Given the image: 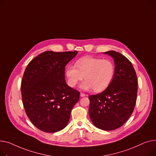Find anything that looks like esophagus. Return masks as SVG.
Returning <instances> with one entry per match:
<instances>
[{"instance_id": "1", "label": "esophagus", "mask_w": 156, "mask_h": 156, "mask_svg": "<svg viewBox=\"0 0 156 156\" xmlns=\"http://www.w3.org/2000/svg\"><path fill=\"white\" fill-rule=\"evenodd\" d=\"M80 97H84L86 96V94L84 93H80Z\"/></svg>"}]
</instances>
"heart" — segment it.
Wrapping results in <instances>:
<instances>
[{
  "label": "heart",
  "instance_id": "b5f03b06",
  "mask_svg": "<svg viewBox=\"0 0 156 156\" xmlns=\"http://www.w3.org/2000/svg\"><path fill=\"white\" fill-rule=\"evenodd\" d=\"M115 73V64L111 60L89 57L79 59L75 65H69L66 71L70 87H75L84 76L86 80L80 84V89L84 90L94 89L96 92L109 86Z\"/></svg>",
  "mask_w": 156,
  "mask_h": 156
}]
</instances>
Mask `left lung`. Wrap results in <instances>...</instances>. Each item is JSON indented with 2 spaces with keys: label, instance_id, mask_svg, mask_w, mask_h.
Returning <instances> with one entry per match:
<instances>
[{
  "label": "left lung",
  "instance_id": "8db88e82",
  "mask_svg": "<svg viewBox=\"0 0 156 156\" xmlns=\"http://www.w3.org/2000/svg\"><path fill=\"white\" fill-rule=\"evenodd\" d=\"M104 54L113 58L115 76L102 93L89 96V115L96 127L109 131L122 126L132 114L138 86L135 70L129 59L113 50Z\"/></svg>",
  "mask_w": 156,
  "mask_h": 156
}]
</instances>
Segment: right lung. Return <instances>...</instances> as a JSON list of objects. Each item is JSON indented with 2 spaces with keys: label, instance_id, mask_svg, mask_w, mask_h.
<instances>
[{
  "label": "right lung",
  "instance_id": "right-lung-1",
  "mask_svg": "<svg viewBox=\"0 0 156 156\" xmlns=\"http://www.w3.org/2000/svg\"><path fill=\"white\" fill-rule=\"evenodd\" d=\"M77 53L44 51L26 68L21 87L23 105L31 123L43 132L63 129L79 100L80 93L65 80L66 66Z\"/></svg>",
  "mask_w": 156,
  "mask_h": 156
}]
</instances>
